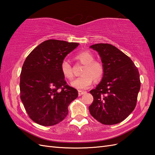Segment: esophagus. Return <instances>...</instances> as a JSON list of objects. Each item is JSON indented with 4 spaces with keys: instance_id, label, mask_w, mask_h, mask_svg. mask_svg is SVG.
I'll list each match as a JSON object with an SVG mask.
<instances>
[{
    "instance_id": "obj_1",
    "label": "esophagus",
    "mask_w": 155,
    "mask_h": 155,
    "mask_svg": "<svg viewBox=\"0 0 155 155\" xmlns=\"http://www.w3.org/2000/svg\"><path fill=\"white\" fill-rule=\"evenodd\" d=\"M86 93H87L86 91H83L79 90V91H78V95H79V96H81V95H83V94H85Z\"/></svg>"
}]
</instances>
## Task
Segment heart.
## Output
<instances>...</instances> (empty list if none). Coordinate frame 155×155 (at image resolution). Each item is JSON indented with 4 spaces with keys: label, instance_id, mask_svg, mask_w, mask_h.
Wrapping results in <instances>:
<instances>
[{
    "label": "heart",
    "instance_id": "1",
    "mask_svg": "<svg viewBox=\"0 0 155 155\" xmlns=\"http://www.w3.org/2000/svg\"><path fill=\"white\" fill-rule=\"evenodd\" d=\"M76 60L84 64L80 77L72 82V87L78 90H84L89 88L94 81H99L104 72V65L101 62L94 61V55L89 51H81L74 57ZM61 71L64 78L72 80L74 77L71 64L67 61H63L61 64Z\"/></svg>",
    "mask_w": 155,
    "mask_h": 155
}]
</instances>
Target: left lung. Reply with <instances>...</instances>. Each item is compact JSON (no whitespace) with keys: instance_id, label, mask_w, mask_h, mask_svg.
<instances>
[{"instance_id":"left-lung-1","label":"left lung","mask_w":155,"mask_h":155,"mask_svg":"<svg viewBox=\"0 0 155 155\" xmlns=\"http://www.w3.org/2000/svg\"><path fill=\"white\" fill-rule=\"evenodd\" d=\"M97 51L104 65L101 83L90 93L93 102L90 113L103 124L120 123L136 107L140 91V75L133 61L114 46L98 43L90 47Z\"/></svg>"}]
</instances>
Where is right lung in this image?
<instances>
[{
    "instance_id": "add662e5",
    "label": "right lung",
    "mask_w": 155,
    "mask_h": 155,
    "mask_svg": "<svg viewBox=\"0 0 155 155\" xmlns=\"http://www.w3.org/2000/svg\"><path fill=\"white\" fill-rule=\"evenodd\" d=\"M79 45L64 41H45L26 58L20 78L21 98L29 117L42 126H52L67 116L68 105L78 91L67 84L61 64Z\"/></svg>"
}]
</instances>
